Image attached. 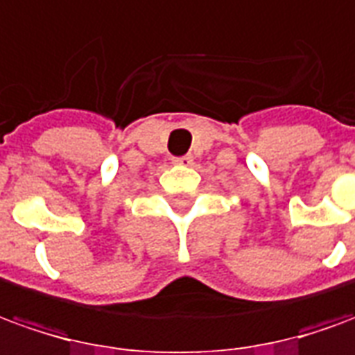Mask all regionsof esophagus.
Here are the masks:
<instances>
[{
    "label": "esophagus",
    "instance_id": "1",
    "mask_svg": "<svg viewBox=\"0 0 355 355\" xmlns=\"http://www.w3.org/2000/svg\"><path fill=\"white\" fill-rule=\"evenodd\" d=\"M173 164H178V166H191V164H193V157H191V155L175 157V158H173Z\"/></svg>",
    "mask_w": 355,
    "mask_h": 355
}]
</instances>
